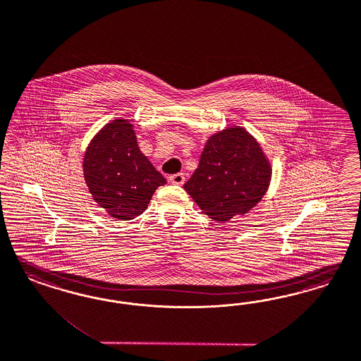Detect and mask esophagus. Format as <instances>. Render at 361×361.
<instances>
[{
    "label": "esophagus",
    "mask_w": 361,
    "mask_h": 361,
    "mask_svg": "<svg viewBox=\"0 0 361 361\" xmlns=\"http://www.w3.org/2000/svg\"><path fill=\"white\" fill-rule=\"evenodd\" d=\"M169 181L176 185H183L185 181V176L183 173H174L169 176Z\"/></svg>",
    "instance_id": "esophagus-1"
}]
</instances>
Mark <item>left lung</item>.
I'll return each instance as SVG.
<instances>
[{
  "instance_id": "left-lung-1",
  "label": "left lung",
  "mask_w": 361,
  "mask_h": 361,
  "mask_svg": "<svg viewBox=\"0 0 361 361\" xmlns=\"http://www.w3.org/2000/svg\"><path fill=\"white\" fill-rule=\"evenodd\" d=\"M269 180L271 165L256 140L244 128H228L207 141L184 189L209 219L228 221L250 211Z\"/></svg>"
}]
</instances>
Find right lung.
I'll return each instance as SVG.
<instances>
[{
	"label": "right lung",
	"instance_id": "obj_1",
	"mask_svg": "<svg viewBox=\"0 0 361 361\" xmlns=\"http://www.w3.org/2000/svg\"><path fill=\"white\" fill-rule=\"evenodd\" d=\"M84 176L92 197L114 219L132 220L148 208L166 180L137 145L132 124L114 120L90 141Z\"/></svg>",
	"mask_w": 361,
	"mask_h": 361
}]
</instances>
